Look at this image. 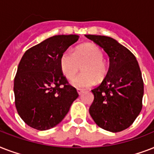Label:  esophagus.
<instances>
[{
    "mask_svg": "<svg viewBox=\"0 0 154 154\" xmlns=\"http://www.w3.org/2000/svg\"><path fill=\"white\" fill-rule=\"evenodd\" d=\"M77 93H78V94H79V95H82V93L84 92V90H83V89H77Z\"/></svg>",
    "mask_w": 154,
    "mask_h": 154,
    "instance_id": "esophagus-1",
    "label": "esophagus"
}]
</instances>
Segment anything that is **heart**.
Here are the masks:
<instances>
[{"mask_svg":"<svg viewBox=\"0 0 154 154\" xmlns=\"http://www.w3.org/2000/svg\"><path fill=\"white\" fill-rule=\"evenodd\" d=\"M82 73L72 79V85L77 89H86L101 82L108 72L106 61L101 49L96 45L85 44L71 51H65L60 59L61 72L67 79H72L78 72L80 65Z\"/></svg>","mask_w":154,"mask_h":154,"instance_id":"obj_1","label":"heart"}]
</instances>
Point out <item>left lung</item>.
I'll return each mask as SVG.
<instances>
[{"instance_id":"obj_1","label":"left lung","mask_w":154,"mask_h":154,"mask_svg":"<svg viewBox=\"0 0 154 154\" xmlns=\"http://www.w3.org/2000/svg\"><path fill=\"white\" fill-rule=\"evenodd\" d=\"M85 37L109 57V68L101 84L92 90L89 113L97 125L117 133L129 128L142 109L144 82L138 62L129 49L111 37Z\"/></svg>"}]
</instances>
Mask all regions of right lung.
Masks as SVG:
<instances>
[{
    "mask_svg": "<svg viewBox=\"0 0 154 154\" xmlns=\"http://www.w3.org/2000/svg\"><path fill=\"white\" fill-rule=\"evenodd\" d=\"M77 41V35H57L31 47L23 55L13 91L17 111L29 126L37 130L54 127L79 96L60 66L61 55Z\"/></svg>",
    "mask_w": 154,
    "mask_h": 154,
    "instance_id": "add662e5",
    "label": "right lung"
}]
</instances>
